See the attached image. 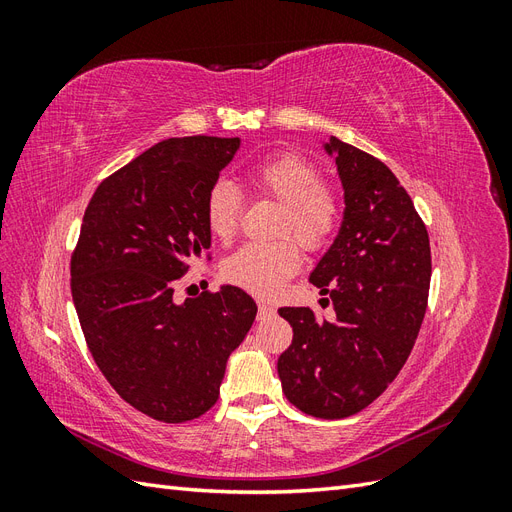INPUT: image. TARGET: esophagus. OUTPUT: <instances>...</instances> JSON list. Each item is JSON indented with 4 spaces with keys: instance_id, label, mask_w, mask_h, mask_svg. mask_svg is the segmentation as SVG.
<instances>
[{
    "instance_id": "esophagus-1",
    "label": "esophagus",
    "mask_w": 512,
    "mask_h": 512,
    "mask_svg": "<svg viewBox=\"0 0 512 512\" xmlns=\"http://www.w3.org/2000/svg\"><path fill=\"white\" fill-rule=\"evenodd\" d=\"M273 312L275 309L269 305V303H262V301H258V318L262 320V318H269V316H273Z\"/></svg>"
}]
</instances>
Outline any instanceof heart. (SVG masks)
<instances>
[{
	"label": "heart",
	"instance_id": "1",
	"mask_svg": "<svg viewBox=\"0 0 512 512\" xmlns=\"http://www.w3.org/2000/svg\"><path fill=\"white\" fill-rule=\"evenodd\" d=\"M250 185L262 198L282 205L275 237H292L303 250L320 252L329 245L342 222V200L322 183L320 168L297 153H280L256 164ZM243 200L228 181L213 183L205 196V222L211 235L228 243L239 230ZM301 254L290 239L247 243L222 265L226 282L258 297H273L299 271Z\"/></svg>",
	"mask_w": 512,
	"mask_h": 512
}]
</instances>
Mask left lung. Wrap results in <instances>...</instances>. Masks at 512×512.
<instances>
[{"mask_svg": "<svg viewBox=\"0 0 512 512\" xmlns=\"http://www.w3.org/2000/svg\"><path fill=\"white\" fill-rule=\"evenodd\" d=\"M324 149L335 156L346 209L309 282L329 294L335 318L282 307L292 344L277 359V374L301 412L346 418L380 397L408 361L427 309L431 250L421 215L389 166L335 136Z\"/></svg>", "mask_w": 512, "mask_h": 512, "instance_id": "8db88e82", "label": "left lung"}]
</instances>
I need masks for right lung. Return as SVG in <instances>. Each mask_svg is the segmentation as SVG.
Wrapping results in <instances>:
<instances>
[{"label":"right lung","mask_w":512,"mask_h":512,"mask_svg":"<svg viewBox=\"0 0 512 512\" xmlns=\"http://www.w3.org/2000/svg\"><path fill=\"white\" fill-rule=\"evenodd\" d=\"M239 138L153 145L106 177L83 215L70 286L87 348L123 401L162 423L205 414L258 307L237 286L175 303V284L207 254L205 196Z\"/></svg>","instance_id":"right-lung-1"}]
</instances>
